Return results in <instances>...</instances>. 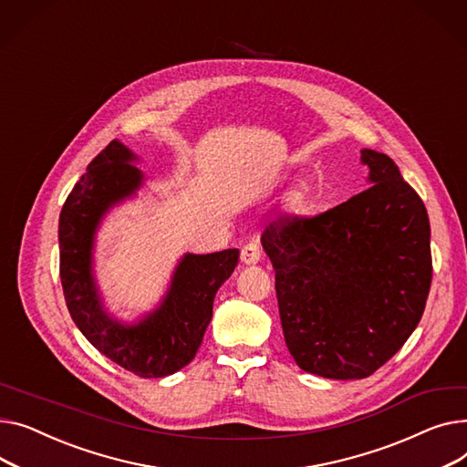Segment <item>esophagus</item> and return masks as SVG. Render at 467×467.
I'll return each mask as SVG.
<instances>
[{
    "label": "esophagus",
    "instance_id": "1",
    "mask_svg": "<svg viewBox=\"0 0 467 467\" xmlns=\"http://www.w3.org/2000/svg\"><path fill=\"white\" fill-rule=\"evenodd\" d=\"M260 246L256 243H246L241 249V262L246 265H254L260 262Z\"/></svg>",
    "mask_w": 467,
    "mask_h": 467
}]
</instances>
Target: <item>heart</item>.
<instances>
[{
    "label": "heart",
    "instance_id": "heart-1",
    "mask_svg": "<svg viewBox=\"0 0 467 467\" xmlns=\"http://www.w3.org/2000/svg\"><path fill=\"white\" fill-rule=\"evenodd\" d=\"M290 200H292V203H294V205H299L301 202H304V192H301V190H296Z\"/></svg>",
    "mask_w": 467,
    "mask_h": 467
}]
</instances>
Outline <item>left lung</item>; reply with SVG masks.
Masks as SVG:
<instances>
[{
	"instance_id": "1",
	"label": "left lung",
	"mask_w": 467,
	"mask_h": 467,
	"mask_svg": "<svg viewBox=\"0 0 467 467\" xmlns=\"http://www.w3.org/2000/svg\"><path fill=\"white\" fill-rule=\"evenodd\" d=\"M371 186L315 216L283 214L262 234L296 364L364 379L403 347L431 285L426 207L392 158L362 150Z\"/></svg>"
}]
</instances>
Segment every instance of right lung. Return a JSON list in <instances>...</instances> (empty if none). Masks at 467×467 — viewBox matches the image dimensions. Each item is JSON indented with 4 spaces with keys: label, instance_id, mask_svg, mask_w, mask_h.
<instances>
[{
    "label": "right lung",
    "instance_id": "add662e5",
    "mask_svg": "<svg viewBox=\"0 0 467 467\" xmlns=\"http://www.w3.org/2000/svg\"><path fill=\"white\" fill-rule=\"evenodd\" d=\"M137 156L109 143L67 196L58 224L60 279L73 322L101 354L143 379L168 377L194 360L213 318L216 290L232 275L239 251L184 254L166 297L135 324L109 317L92 273L94 235L105 213L141 186Z\"/></svg>",
    "mask_w": 467,
    "mask_h": 467
}]
</instances>
